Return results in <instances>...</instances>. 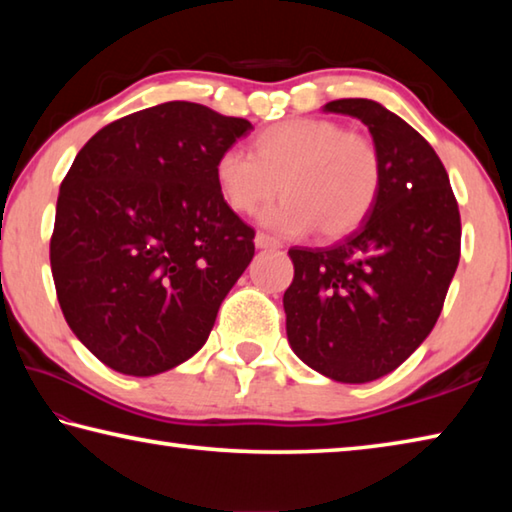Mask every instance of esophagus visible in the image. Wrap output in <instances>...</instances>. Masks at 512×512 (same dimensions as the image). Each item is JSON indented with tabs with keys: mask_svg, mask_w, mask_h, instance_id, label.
I'll return each instance as SVG.
<instances>
[{
	"mask_svg": "<svg viewBox=\"0 0 512 512\" xmlns=\"http://www.w3.org/2000/svg\"><path fill=\"white\" fill-rule=\"evenodd\" d=\"M255 246H257L259 250H266V248H271V250L282 248L280 241L273 239V237H268V235H264V232H257V235H255Z\"/></svg>",
	"mask_w": 512,
	"mask_h": 512,
	"instance_id": "esophagus-1",
	"label": "esophagus"
}]
</instances>
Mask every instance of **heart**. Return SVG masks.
Masks as SVG:
<instances>
[{"label":"heart","mask_w":512,"mask_h":512,"mask_svg":"<svg viewBox=\"0 0 512 512\" xmlns=\"http://www.w3.org/2000/svg\"><path fill=\"white\" fill-rule=\"evenodd\" d=\"M214 180L228 207L253 214L280 192L284 201L262 214L280 235L318 230L339 239L366 221L381 187L375 142L329 119H287L257 135L253 153L225 149Z\"/></svg>","instance_id":"b5f03b06"}]
</instances>
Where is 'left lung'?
<instances>
[{"label":"left lung","instance_id":"1","mask_svg":"<svg viewBox=\"0 0 512 512\" xmlns=\"http://www.w3.org/2000/svg\"><path fill=\"white\" fill-rule=\"evenodd\" d=\"M323 110L368 126L381 187L366 221L339 244L289 250L287 336L320 375L366 384L409 359L436 325L461 257V214L443 162L402 117L370 99Z\"/></svg>","mask_w":512,"mask_h":512}]
</instances>
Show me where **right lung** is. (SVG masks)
<instances>
[{
	"label": "right lung",
	"instance_id": "add662e5",
	"mask_svg": "<svg viewBox=\"0 0 512 512\" xmlns=\"http://www.w3.org/2000/svg\"><path fill=\"white\" fill-rule=\"evenodd\" d=\"M253 131L201 103L112 121L60 185L49 259L67 325L108 368L160 375L210 336L255 255V230L223 201L216 158Z\"/></svg>",
	"mask_w": 512,
	"mask_h": 512
}]
</instances>
